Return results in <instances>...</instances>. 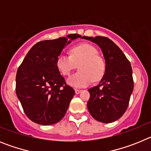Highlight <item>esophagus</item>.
I'll return each instance as SVG.
<instances>
[{
    "label": "esophagus",
    "mask_w": 151,
    "mask_h": 151,
    "mask_svg": "<svg viewBox=\"0 0 151 151\" xmlns=\"http://www.w3.org/2000/svg\"><path fill=\"white\" fill-rule=\"evenodd\" d=\"M81 91H82L79 90V89H75V92H76V94H79Z\"/></svg>",
    "instance_id": "34e87169"
}]
</instances>
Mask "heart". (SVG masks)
Wrapping results in <instances>:
<instances>
[{
    "mask_svg": "<svg viewBox=\"0 0 151 151\" xmlns=\"http://www.w3.org/2000/svg\"><path fill=\"white\" fill-rule=\"evenodd\" d=\"M71 57L61 54L56 61V66L60 73L67 76L76 69L78 63L80 71L72 75L66 82L73 88H84L94 80H99L104 76V63L97 56V49L89 44H81L70 50Z\"/></svg>",
    "mask_w": 151,
    "mask_h": 151,
    "instance_id": "b5f03b06",
    "label": "heart"
}]
</instances>
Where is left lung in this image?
Here are the masks:
<instances>
[{"label": "left lung", "mask_w": 151, "mask_h": 151, "mask_svg": "<svg viewBox=\"0 0 151 151\" xmlns=\"http://www.w3.org/2000/svg\"><path fill=\"white\" fill-rule=\"evenodd\" d=\"M81 38L98 45L105 60V71L101 82L88 89V110L96 120L110 123L120 118L129 106L134 87L130 62L108 38L83 36Z\"/></svg>", "instance_id": "8db88e82"}]
</instances>
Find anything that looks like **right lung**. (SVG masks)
<instances>
[{
  "mask_svg": "<svg viewBox=\"0 0 151 151\" xmlns=\"http://www.w3.org/2000/svg\"><path fill=\"white\" fill-rule=\"evenodd\" d=\"M80 37L70 34L39 41L30 49L18 68L16 93L26 115L32 122L53 125L66 114L75 91L66 84L56 61L65 47Z\"/></svg>",
  "mask_w": 151,
  "mask_h": 151,
  "instance_id": "right-lung-1",
  "label": "right lung"
}]
</instances>
